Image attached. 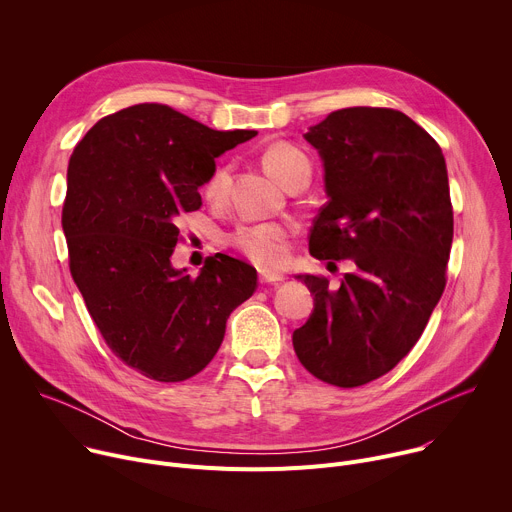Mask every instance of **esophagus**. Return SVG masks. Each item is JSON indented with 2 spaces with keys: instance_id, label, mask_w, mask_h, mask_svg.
<instances>
[{
  "instance_id": "esophagus-1",
  "label": "esophagus",
  "mask_w": 512,
  "mask_h": 512,
  "mask_svg": "<svg viewBox=\"0 0 512 512\" xmlns=\"http://www.w3.org/2000/svg\"><path fill=\"white\" fill-rule=\"evenodd\" d=\"M285 277L283 275H279V273H271V271H261L259 273V281L261 283H279V281H283Z\"/></svg>"
}]
</instances>
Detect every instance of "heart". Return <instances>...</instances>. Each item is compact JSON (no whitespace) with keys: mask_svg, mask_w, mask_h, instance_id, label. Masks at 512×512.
Wrapping results in <instances>:
<instances>
[{"mask_svg":"<svg viewBox=\"0 0 512 512\" xmlns=\"http://www.w3.org/2000/svg\"><path fill=\"white\" fill-rule=\"evenodd\" d=\"M263 168L287 186L300 174H310L308 156L291 143H271L261 156ZM231 166L218 164L202 186V194L210 202H221L229 190ZM289 227L283 223L241 225L233 233V245L261 269H281L289 259Z\"/></svg>","mask_w":512,"mask_h":512,"instance_id":"heart-1","label":"heart"}]
</instances>
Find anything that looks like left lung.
I'll return each instance as SVG.
<instances>
[{
  "label": "left lung",
  "instance_id": "8db88e82",
  "mask_svg": "<svg viewBox=\"0 0 512 512\" xmlns=\"http://www.w3.org/2000/svg\"><path fill=\"white\" fill-rule=\"evenodd\" d=\"M324 160L328 202L310 231V253L352 259L338 289L298 275L314 312L294 332L304 367L336 387L387 375L423 334L446 287L454 237L448 170L437 141L405 113L348 107L310 127Z\"/></svg>",
  "mask_w": 512,
  "mask_h": 512
}]
</instances>
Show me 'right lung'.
Listing matches in <instances>:
<instances>
[{
    "label": "right lung",
    "mask_w": 512,
    "mask_h": 512,
    "mask_svg": "<svg viewBox=\"0 0 512 512\" xmlns=\"http://www.w3.org/2000/svg\"><path fill=\"white\" fill-rule=\"evenodd\" d=\"M257 131H216L160 103L97 121L66 172L68 267L103 340L129 369L160 383L198 375L253 296L257 271L206 257L192 277L172 267L178 218L198 210L214 158Z\"/></svg>",
    "instance_id": "right-lung-1"
}]
</instances>
